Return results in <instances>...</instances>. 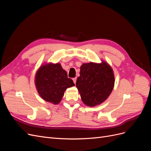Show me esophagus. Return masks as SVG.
Wrapping results in <instances>:
<instances>
[{
  "label": "esophagus",
  "instance_id": "34e87169",
  "mask_svg": "<svg viewBox=\"0 0 151 151\" xmlns=\"http://www.w3.org/2000/svg\"><path fill=\"white\" fill-rule=\"evenodd\" d=\"M72 80H73V81H74V83L76 84V81H77V78H76V77H75V78H73Z\"/></svg>",
  "mask_w": 151,
  "mask_h": 151
}]
</instances>
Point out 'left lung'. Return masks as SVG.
I'll list each match as a JSON object with an SVG mask.
<instances>
[{"label": "left lung", "instance_id": "obj_1", "mask_svg": "<svg viewBox=\"0 0 151 151\" xmlns=\"http://www.w3.org/2000/svg\"><path fill=\"white\" fill-rule=\"evenodd\" d=\"M115 77L111 67L104 61L83 63L76 87L83 102L88 106L101 104L112 92Z\"/></svg>", "mask_w": 151, "mask_h": 151}]
</instances>
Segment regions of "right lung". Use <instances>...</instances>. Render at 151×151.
Here are the masks:
<instances>
[{
	"instance_id": "add662e5",
	"label": "right lung",
	"mask_w": 151,
	"mask_h": 151,
	"mask_svg": "<svg viewBox=\"0 0 151 151\" xmlns=\"http://www.w3.org/2000/svg\"><path fill=\"white\" fill-rule=\"evenodd\" d=\"M35 85L41 98L54 104L60 102L67 88L75 86L58 63L40 66L36 73Z\"/></svg>"
}]
</instances>
